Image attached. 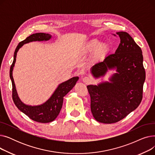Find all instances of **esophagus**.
I'll list each match as a JSON object with an SVG mask.
<instances>
[{"instance_id":"34e87169","label":"esophagus","mask_w":155,"mask_h":155,"mask_svg":"<svg viewBox=\"0 0 155 155\" xmlns=\"http://www.w3.org/2000/svg\"><path fill=\"white\" fill-rule=\"evenodd\" d=\"M82 80H83V82L85 83V84H89L91 82V78H89V77H85L83 79H82Z\"/></svg>"}]
</instances>
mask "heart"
Masks as SVG:
<instances>
[{"mask_svg":"<svg viewBox=\"0 0 155 155\" xmlns=\"http://www.w3.org/2000/svg\"><path fill=\"white\" fill-rule=\"evenodd\" d=\"M98 50L101 53H105L109 50V46L107 44H101L98 40L94 39L88 43L85 46V50L88 52H94Z\"/></svg>","mask_w":155,"mask_h":155,"instance_id":"heart-1","label":"heart"}]
</instances>
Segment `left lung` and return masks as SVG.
<instances>
[{"label": "left lung", "instance_id": "8db88e82", "mask_svg": "<svg viewBox=\"0 0 155 155\" xmlns=\"http://www.w3.org/2000/svg\"><path fill=\"white\" fill-rule=\"evenodd\" d=\"M116 34L120 43L115 53L94 65L91 73L97 78L104 76L108 70L116 69L117 73L111 76L110 82L87 86L92 115L105 124L117 123L139 106L146 78L141 48L127 32Z\"/></svg>", "mask_w": 155, "mask_h": 155}]
</instances>
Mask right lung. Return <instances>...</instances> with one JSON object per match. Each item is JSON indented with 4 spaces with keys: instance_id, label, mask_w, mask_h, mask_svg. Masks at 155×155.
<instances>
[{
    "instance_id": "right-lung-1",
    "label": "right lung",
    "mask_w": 155,
    "mask_h": 155,
    "mask_svg": "<svg viewBox=\"0 0 155 155\" xmlns=\"http://www.w3.org/2000/svg\"><path fill=\"white\" fill-rule=\"evenodd\" d=\"M51 38V35L50 34L39 32V33L31 35L26 39L20 42L15 48L14 54V60L10 68V78L12 84V99L16 107L32 120L41 123H50L54 120L58 116L63 105V97L75 85L78 80V77H73L66 82L60 84L50 97V98L46 102L41 105L32 106V105L24 104L19 98L12 77V71L15 63L17 53L24 44L32 41H48Z\"/></svg>"
}]
</instances>
